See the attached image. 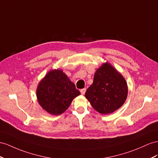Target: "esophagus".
Here are the masks:
<instances>
[{"instance_id": "esophagus-1", "label": "esophagus", "mask_w": 158, "mask_h": 158, "mask_svg": "<svg viewBox=\"0 0 158 158\" xmlns=\"http://www.w3.org/2000/svg\"><path fill=\"white\" fill-rule=\"evenodd\" d=\"M85 91H86V89H85V88L82 89H81V90H80L81 94L82 95H84L85 94Z\"/></svg>"}]
</instances>
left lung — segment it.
I'll return each mask as SVG.
<instances>
[{
	"label": "left lung",
	"instance_id": "8db88e82",
	"mask_svg": "<svg viewBox=\"0 0 158 158\" xmlns=\"http://www.w3.org/2000/svg\"><path fill=\"white\" fill-rule=\"evenodd\" d=\"M85 95L97 111L102 114H111L126 100L127 83L114 67L106 63L96 71L94 83Z\"/></svg>",
	"mask_w": 158,
	"mask_h": 158
}]
</instances>
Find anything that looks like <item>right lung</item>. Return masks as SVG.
<instances>
[{
    "label": "right lung",
    "mask_w": 158,
    "mask_h": 158,
    "mask_svg": "<svg viewBox=\"0 0 158 158\" xmlns=\"http://www.w3.org/2000/svg\"><path fill=\"white\" fill-rule=\"evenodd\" d=\"M81 94L75 84L59 69L48 72L39 84L37 97L39 104L52 115H60Z\"/></svg>",
    "instance_id": "obj_1"
}]
</instances>
